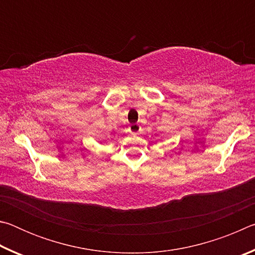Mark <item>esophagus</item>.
<instances>
[{
    "label": "esophagus",
    "instance_id": "obj_1",
    "mask_svg": "<svg viewBox=\"0 0 255 255\" xmlns=\"http://www.w3.org/2000/svg\"><path fill=\"white\" fill-rule=\"evenodd\" d=\"M140 130V126L138 124H132L129 126V131L130 132H138Z\"/></svg>",
    "mask_w": 255,
    "mask_h": 255
}]
</instances>
